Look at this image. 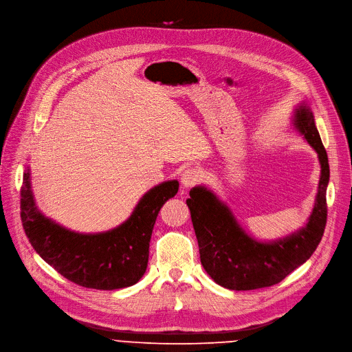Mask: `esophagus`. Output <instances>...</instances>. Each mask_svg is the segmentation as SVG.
<instances>
[{"label": "esophagus", "instance_id": "obj_1", "mask_svg": "<svg viewBox=\"0 0 352 352\" xmlns=\"http://www.w3.org/2000/svg\"><path fill=\"white\" fill-rule=\"evenodd\" d=\"M201 179H202L201 171H198L195 168H188L181 175V185H182V188H190L195 184H198Z\"/></svg>", "mask_w": 352, "mask_h": 352}]
</instances>
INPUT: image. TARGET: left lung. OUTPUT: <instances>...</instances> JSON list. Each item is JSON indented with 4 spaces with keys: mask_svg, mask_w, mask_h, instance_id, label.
<instances>
[{
    "mask_svg": "<svg viewBox=\"0 0 352 352\" xmlns=\"http://www.w3.org/2000/svg\"><path fill=\"white\" fill-rule=\"evenodd\" d=\"M292 127L317 153L320 163L317 194L307 223L280 239L258 240L240 225L230 206L205 185L189 190L186 205L198 239L201 263L208 275L230 291L272 286L305 264L320 243L326 220V190L330 179L327 153L314 115L303 101L295 107Z\"/></svg>",
    "mask_w": 352,
    "mask_h": 352,
    "instance_id": "obj_1",
    "label": "left lung"
}]
</instances>
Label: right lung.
<instances>
[{
  "mask_svg": "<svg viewBox=\"0 0 352 352\" xmlns=\"http://www.w3.org/2000/svg\"><path fill=\"white\" fill-rule=\"evenodd\" d=\"M178 186L177 179L154 185L119 226L100 233H78L39 210L28 167L21 189L22 225L32 247L60 275L91 289H120L138 283L144 275L157 214L175 197Z\"/></svg>",
  "mask_w": 352,
  "mask_h": 352,
  "instance_id": "add662e5",
  "label": "right lung"
}]
</instances>
